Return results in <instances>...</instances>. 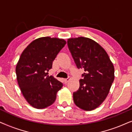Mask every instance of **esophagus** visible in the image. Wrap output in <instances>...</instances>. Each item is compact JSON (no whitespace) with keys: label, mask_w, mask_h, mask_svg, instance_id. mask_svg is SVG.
Listing matches in <instances>:
<instances>
[{"label":"esophagus","mask_w":132,"mask_h":132,"mask_svg":"<svg viewBox=\"0 0 132 132\" xmlns=\"http://www.w3.org/2000/svg\"><path fill=\"white\" fill-rule=\"evenodd\" d=\"M63 80H64V83L66 84V83H67V82L69 81V78H64V79H63Z\"/></svg>","instance_id":"1"}]
</instances>
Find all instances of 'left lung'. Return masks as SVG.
Listing matches in <instances>:
<instances>
[{
  "instance_id": "1",
  "label": "left lung",
  "mask_w": 132,
  "mask_h": 132,
  "mask_svg": "<svg viewBox=\"0 0 132 132\" xmlns=\"http://www.w3.org/2000/svg\"><path fill=\"white\" fill-rule=\"evenodd\" d=\"M68 45L77 68L85 71L78 90L73 94V101L82 110H92L109 92L115 78L113 64L104 48L90 38H69Z\"/></svg>"
}]
</instances>
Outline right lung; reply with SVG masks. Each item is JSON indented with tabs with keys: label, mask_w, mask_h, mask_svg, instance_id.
<instances>
[{
	"label": "right lung",
	"mask_w": 132,
	"mask_h": 132,
	"mask_svg": "<svg viewBox=\"0 0 132 132\" xmlns=\"http://www.w3.org/2000/svg\"><path fill=\"white\" fill-rule=\"evenodd\" d=\"M66 42L59 38L44 37L34 40L24 49L15 68L21 92L31 106L44 109L55 101L57 93L63 84L52 76L49 70Z\"/></svg>",
	"instance_id": "obj_1"
}]
</instances>
